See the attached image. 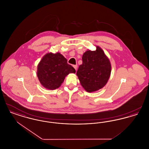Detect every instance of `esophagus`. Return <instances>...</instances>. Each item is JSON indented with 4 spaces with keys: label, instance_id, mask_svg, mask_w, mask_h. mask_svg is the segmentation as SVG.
<instances>
[{
    "label": "esophagus",
    "instance_id": "1",
    "mask_svg": "<svg viewBox=\"0 0 149 149\" xmlns=\"http://www.w3.org/2000/svg\"><path fill=\"white\" fill-rule=\"evenodd\" d=\"M73 66H74V68H75V69L76 71H77V68H78V65H74Z\"/></svg>",
    "mask_w": 149,
    "mask_h": 149
}]
</instances>
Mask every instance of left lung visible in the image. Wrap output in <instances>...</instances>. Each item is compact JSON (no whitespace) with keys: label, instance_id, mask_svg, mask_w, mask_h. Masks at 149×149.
I'll return each instance as SVG.
<instances>
[{"label":"left lung","instance_id":"obj_1","mask_svg":"<svg viewBox=\"0 0 149 149\" xmlns=\"http://www.w3.org/2000/svg\"><path fill=\"white\" fill-rule=\"evenodd\" d=\"M82 61L77 72L81 85L88 92L102 88L111 72V65L103 51L98 46L95 51L88 50L84 53Z\"/></svg>","mask_w":149,"mask_h":149}]
</instances>
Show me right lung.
<instances>
[{"instance_id":"obj_1","label":"right lung","mask_w":149,"mask_h":149,"mask_svg":"<svg viewBox=\"0 0 149 149\" xmlns=\"http://www.w3.org/2000/svg\"><path fill=\"white\" fill-rule=\"evenodd\" d=\"M75 69L68 64L61 54L49 53L45 55L37 66V77L46 88L54 90L58 88L64 79L70 73H75Z\"/></svg>"}]
</instances>
